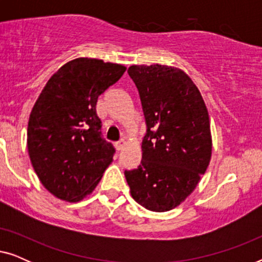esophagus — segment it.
<instances>
[{
	"label": "esophagus",
	"instance_id": "1",
	"mask_svg": "<svg viewBox=\"0 0 262 262\" xmlns=\"http://www.w3.org/2000/svg\"><path fill=\"white\" fill-rule=\"evenodd\" d=\"M126 144H127L126 139H125V138H121L120 141L117 143V149H118V150H123V149L125 148V145H126Z\"/></svg>",
	"mask_w": 262,
	"mask_h": 262
}]
</instances>
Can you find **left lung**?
Masks as SVG:
<instances>
[{
	"mask_svg": "<svg viewBox=\"0 0 262 262\" xmlns=\"http://www.w3.org/2000/svg\"><path fill=\"white\" fill-rule=\"evenodd\" d=\"M127 73L139 92L148 130L142 164L125 170V178L139 205L166 212L194 191L209 167V112L199 89L179 68L131 66Z\"/></svg>",
	"mask_w": 262,
	"mask_h": 262,
	"instance_id": "1",
	"label": "left lung"
}]
</instances>
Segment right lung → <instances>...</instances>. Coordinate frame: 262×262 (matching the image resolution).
I'll return each instance as SVG.
<instances>
[{
  "instance_id": "1",
  "label": "right lung",
  "mask_w": 262,
  "mask_h": 262,
  "mask_svg": "<svg viewBox=\"0 0 262 262\" xmlns=\"http://www.w3.org/2000/svg\"><path fill=\"white\" fill-rule=\"evenodd\" d=\"M126 68L96 58H76L45 84L30 114L27 148L48 191L76 203L91 194L112 163V143L101 137L96 102Z\"/></svg>"
}]
</instances>
